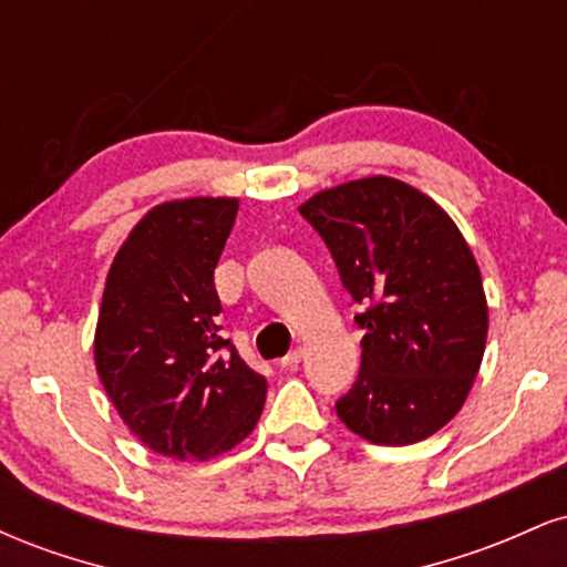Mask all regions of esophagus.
I'll return each mask as SVG.
<instances>
[{
	"instance_id": "esophagus-1",
	"label": "esophagus",
	"mask_w": 567,
	"mask_h": 567,
	"mask_svg": "<svg viewBox=\"0 0 567 567\" xmlns=\"http://www.w3.org/2000/svg\"><path fill=\"white\" fill-rule=\"evenodd\" d=\"M301 357H303V349L298 347V349H292L290 354H285L282 360H279V365H282V368H296L298 362H301Z\"/></svg>"
}]
</instances>
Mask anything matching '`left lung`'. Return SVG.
<instances>
[{
  "instance_id": "left-lung-1",
  "label": "left lung",
  "mask_w": 567,
  "mask_h": 567,
  "mask_svg": "<svg viewBox=\"0 0 567 567\" xmlns=\"http://www.w3.org/2000/svg\"><path fill=\"white\" fill-rule=\"evenodd\" d=\"M343 288L365 306L360 375L338 419L373 445L432 437L466 402L487 338L480 266L445 210L389 175L306 199Z\"/></svg>"
}]
</instances>
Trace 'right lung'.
I'll return each instance as SVG.
<instances>
[{
	"instance_id": "obj_1",
	"label": "right lung",
	"mask_w": 567,
	"mask_h": 567,
	"mask_svg": "<svg viewBox=\"0 0 567 567\" xmlns=\"http://www.w3.org/2000/svg\"><path fill=\"white\" fill-rule=\"evenodd\" d=\"M239 199L162 202L116 250L95 328V370L130 432L154 453L207 461L261 419L266 379L218 333L213 282Z\"/></svg>"
}]
</instances>
